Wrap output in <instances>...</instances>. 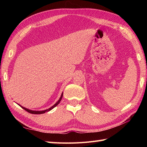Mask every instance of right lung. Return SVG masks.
Segmentation results:
<instances>
[{
  "label": "right lung",
  "instance_id": "1",
  "mask_svg": "<svg viewBox=\"0 0 147 147\" xmlns=\"http://www.w3.org/2000/svg\"><path fill=\"white\" fill-rule=\"evenodd\" d=\"M62 96H63V93H62V94H61V97H60V98L59 99V100L55 103V104L54 105H52L51 107H50L49 109H46V110H44V111H32V110H30V109H26V108H25V107H23V106H21V105H20L21 107L23 108V109H24V110H25L26 111H27L28 112H29V113H31V114H44L45 112H49V111H51L52 109H54L55 107H56V106H57L59 103H60V102H61V100H62Z\"/></svg>",
  "mask_w": 147,
  "mask_h": 147
}]
</instances>
